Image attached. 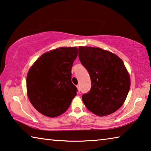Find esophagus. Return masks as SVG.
Listing matches in <instances>:
<instances>
[{
	"instance_id": "34e87169",
	"label": "esophagus",
	"mask_w": 151,
	"mask_h": 151,
	"mask_svg": "<svg viewBox=\"0 0 151 151\" xmlns=\"http://www.w3.org/2000/svg\"><path fill=\"white\" fill-rule=\"evenodd\" d=\"M76 87H77V89H78V91H80V90H81V88H80V85H77L76 86Z\"/></svg>"
}]
</instances>
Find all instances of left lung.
Instances as JSON below:
<instances>
[{
	"label": "left lung",
	"mask_w": 151,
	"mask_h": 151,
	"mask_svg": "<svg viewBox=\"0 0 151 151\" xmlns=\"http://www.w3.org/2000/svg\"><path fill=\"white\" fill-rule=\"evenodd\" d=\"M78 58L91 81L89 92L82 96L86 107L99 116L113 114L123 105L130 87L123 61L107 50L85 46L78 47Z\"/></svg>",
	"instance_id": "8db88e82"
}]
</instances>
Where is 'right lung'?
Instances as JSON below:
<instances>
[{
    "label": "right lung",
    "instance_id": "add662e5",
    "mask_svg": "<svg viewBox=\"0 0 151 151\" xmlns=\"http://www.w3.org/2000/svg\"><path fill=\"white\" fill-rule=\"evenodd\" d=\"M78 55L75 47H62L42 54L27 76V96L33 106L45 116L64 113L76 95L71 68Z\"/></svg>",
    "mask_w": 151,
    "mask_h": 151
}]
</instances>
